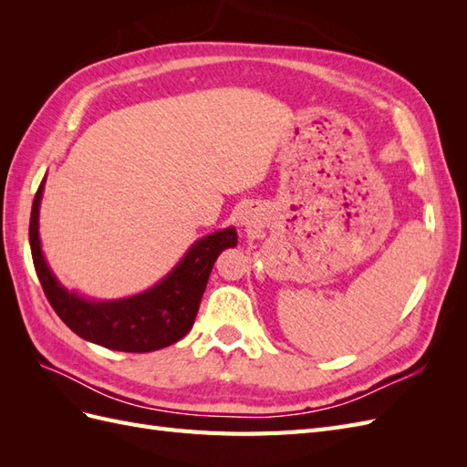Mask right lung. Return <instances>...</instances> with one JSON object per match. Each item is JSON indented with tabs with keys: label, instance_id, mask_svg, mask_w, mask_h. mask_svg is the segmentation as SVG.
Masks as SVG:
<instances>
[{
	"label": "right lung",
	"instance_id": "add662e5",
	"mask_svg": "<svg viewBox=\"0 0 467 467\" xmlns=\"http://www.w3.org/2000/svg\"><path fill=\"white\" fill-rule=\"evenodd\" d=\"M45 181L33 201L29 242L42 290L58 317L86 341L122 352L160 350L185 337L199 312L212 266L223 249L237 245L235 228L230 225L194 242L155 286L129 298L91 300L60 285L42 253L38 214Z\"/></svg>",
	"mask_w": 467,
	"mask_h": 467
}]
</instances>
